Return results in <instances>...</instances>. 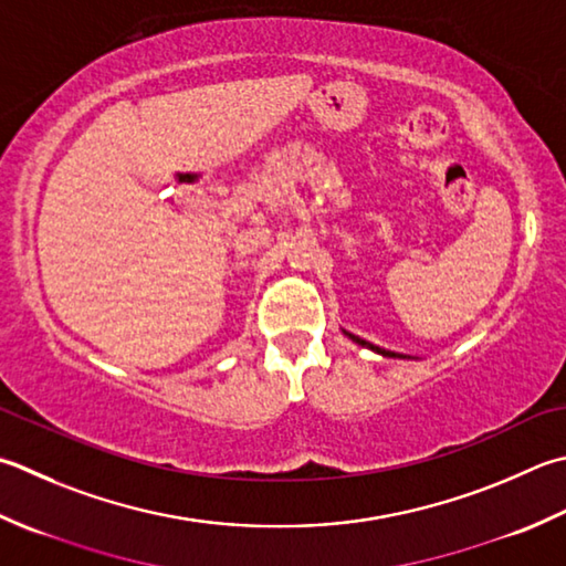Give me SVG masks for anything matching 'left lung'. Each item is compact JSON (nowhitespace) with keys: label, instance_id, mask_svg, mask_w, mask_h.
<instances>
[{"label":"left lung","instance_id":"left-lung-1","mask_svg":"<svg viewBox=\"0 0 566 566\" xmlns=\"http://www.w3.org/2000/svg\"><path fill=\"white\" fill-rule=\"evenodd\" d=\"M343 334H346L353 343H358V346L370 348V350H375V353H380V356H385V358H409V356H402V353H392V350H385V348H380V346H373V343H368L365 338L353 336V334H348V331H343Z\"/></svg>","mask_w":566,"mask_h":566}]
</instances>
